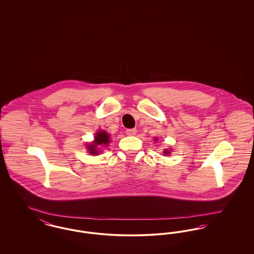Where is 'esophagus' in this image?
<instances>
[{
    "label": "esophagus",
    "mask_w": 254,
    "mask_h": 254,
    "mask_svg": "<svg viewBox=\"0 0 254 254\" xmlns=\"http://www.w3.org/2000/svg\"><path fill=\"white\" fill-rule=\"evenodd\" d=\"M126 132L128 136H134L137 133V130L135 128H129V129H127Z\"/></svg>",
    "instance_id": "obj_1"
}]
</instances>
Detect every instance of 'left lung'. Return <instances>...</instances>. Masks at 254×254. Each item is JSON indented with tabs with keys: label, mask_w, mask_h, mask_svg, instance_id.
Here are the masks:
<instances>
[{
	"label": "left lung",
	"mask_w": 254,
	"mask_h": 254,
	"mask_svg": "<svg viewBox=\"0 0 254 254\" xmlns=\"http://www.w3.org/2000/svg\"><path fill=\"white\" fill-rule=\"evenodd\" d=\"M157 138H155V141H157ZM163 153L165 154V155H169V153H170V151H169V149H165L164 151H163Z\"/></svg>",
	"instance_id": "1"
}]
</instances>
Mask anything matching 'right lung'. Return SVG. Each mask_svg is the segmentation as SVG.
Here are the masks:
<instances>
[{"mask_svg":"<svg viewBox=\"0 0 254 254\" xmlns=\"http://www.w3.org/2000/svg\"><path fill=\"white\" fill-rule=\"evenodd\" d=\"M109 143V134L106 132L105 130L102 131H98L95 135L94 141L92 143H90L89 145H87V150L91 155H96L100 150L99 148H101V146H106Z\"/></svg>","mask_w":254,"mask_h":254,"instance_id":"right-lung-1","label":"right lung"}]
</instances>
